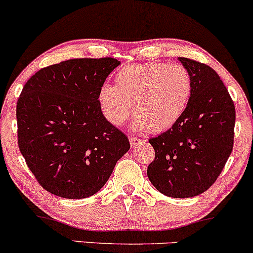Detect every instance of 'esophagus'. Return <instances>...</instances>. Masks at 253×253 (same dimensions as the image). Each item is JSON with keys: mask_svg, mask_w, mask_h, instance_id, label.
<instances>
[{"mask_svg": "<svg viewBox=\"0 0 253 253\" xmlns=\"http://www.w3.org/2000/svg\"><path fill=\"white\" fill-rule=\"evenodd\" d=\"M141 141H143L141 139L135 138V136H129V143H130V146H132V147H134L138 144H140Z\"/></svg>", "mask_w": 253, "mask_h": 253, "instance_id": "esophagus-1", "label": "esophagus"}]
</instances>
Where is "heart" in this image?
Here are the masks:
<instances>
[{
	"instance_id": "obj_1",
	"label": "heart",
	"mask_w": 253,
	"mask_h": 253,
	"mask_svg": "<svg viewBox=\"0 0 253 253\" xmlns=\"http://www.w3.org/2000/svg\"><path fill=\"white\" fill-rule=\"evenodd\" d=\"M114 82L101 86L97 102L103 118L115 127L133 110L135 129L164 132L181 120L193 96V77L181 64H133L121 68Z\"/></svg>"
}]
</instances>
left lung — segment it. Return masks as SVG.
Wrapping results in <instances>:
<instances>
[{
    "instance_id": "8db88e82",
    "label": "left lung",
    "mask_w": 253,
    "mask_h": 253,
    "mask_svg": "<svg viewBox=\"0 0 253 253\" xmlns=\"http://www.w3.org/2000/svg\"><path fill=\"white\" fill-rule=\"evenodd\" d=\"M178 59L193 77V96L181 120L149 140L156 156L147 177L164 195L187 199L210 189L221 173L233 149L236 108L211 66Z\"/></svg>"
}]
</instances>
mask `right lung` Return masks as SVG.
I'll use <instances>...</instances> for the list:
<instances>
[{
  "label": "right lung",
  "instance_id": "obj_1",
  "mask_svg": "<svg viewBox=\"0 0 253 253\" xmlns=\"http://www.w3.org/2000/svg\"><path fill=\"white\" fill-rule=\"evenodd\" d=\"M119 64L112 57L64 60L40 69L25 84L16 104L17 144L48 193L94 195L129 150L128 138L103 118L97 102Z\"/></svg>",
  "mask_w": 253,
  "mask_h": 253
}]
</instances>
